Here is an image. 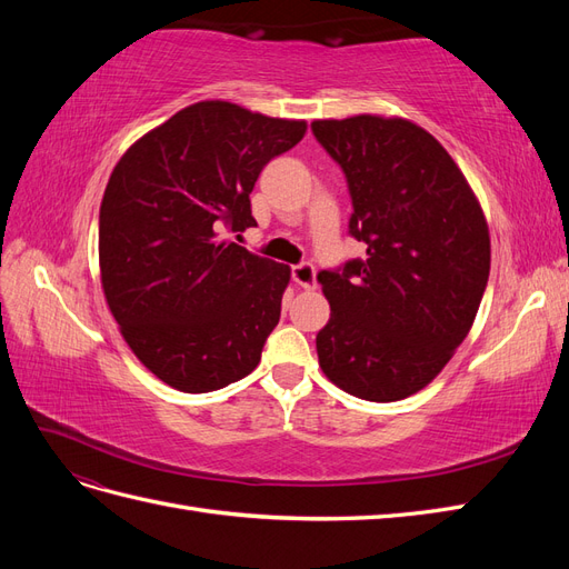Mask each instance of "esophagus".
I'll list each match as a JSON object with an SVG mask.
<instances>
[{
  "instance_id": "obj_1",
  "label": "esophagus",
  "mask_w": 569,
  "mask_h": 569,
  "mask_svg": "<svg viewBox=\"0 0 569 569\" xmlns=\"http://www.w3.org/2000/svg\"><path fill=\"white\" fill-rule=\"evenodd\" d=\"M291 280H295L303 289L316 287V268L311 263H299L291 268Z\"/></svg>"
}]
</instances>
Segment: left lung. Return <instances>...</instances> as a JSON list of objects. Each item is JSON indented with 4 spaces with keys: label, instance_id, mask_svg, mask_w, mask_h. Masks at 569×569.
I'll list each match as a JSON object with an SVG mask.
<instances>
[{
    "label": "left lung",
    "instance_id": "obj_1",
    "mask_svg": "<svg viewBox=\"0 0 569 569\" xmlns=\"http://www.w3.org/2000/svg\"><path fill=\"white\" fill-rule=\"evenodd\" d=\"M311 128L347 176L349 234L368 247L318 272L332 308L316 337L320 368L358 399L401 401L470 332L491 266L487 220L449 151L410 120L363 113Z\"/></svg>",
    "mask_w": 569,
    "mask_h": 569
}]
</instances>
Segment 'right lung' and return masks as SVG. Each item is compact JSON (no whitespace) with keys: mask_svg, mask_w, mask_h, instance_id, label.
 Instances as JSON below:
<instances>
[{"mask_svg":"<svg viewBox=\"0 0 569 569\" xmlns=\"http://www.w3.org/2000/svg\"><path fill=\"white\" fill-rule=\"evenodd\" d=\"M303 134L306 120L199 101L116 163L99 209L101 287L132 353L173 389L216 391L261 360L289 266L220 230L256 226L258 176Z\"/></svg>","mask_w":569,"mask_h":569,"instance_id":"obj_1","label":"right lung"}]
</instances>
